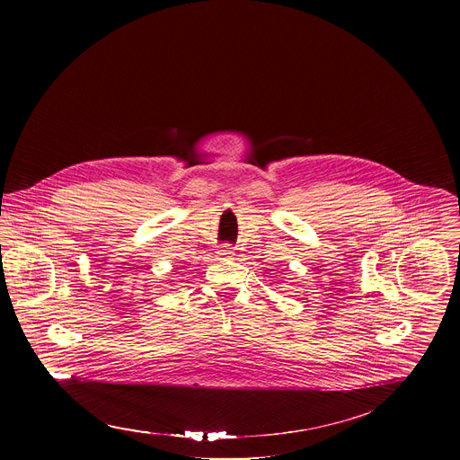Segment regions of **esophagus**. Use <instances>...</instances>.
<instances>
[{
	"label": "esophagus",
	"instance_id": "1",
	"mask_svg": "<svg viewBox=\"0 0 460 460\" xmlns=\"http://www.w3.org/2000/svg\"><path fill=\"white\" fill-rule=\"evenodd\" d=\"M216 253H217V257H219V259H229V257H233V250H231L227 244H222V246H219Z\"/></svg>",
	"mask_w": 460,
	"mask_h": 460
}]
</instances>
